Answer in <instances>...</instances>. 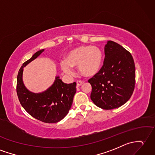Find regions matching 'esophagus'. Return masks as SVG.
Instances as JSON below:
<instances>
[{
	"label": "esophagus",
	"instance_id": "obj_1",
	"mask_svg": "<svg viewBox=\"0 0 155 155\" xmlns=\"http://www.w3.org/2000/svg\"><path fill=\"white\" fill-rule=\"evenodd\" d=\"M82 83H83V81H77V86L78 87V86H81V85L82 84Z\"/></svg>",
	"mask_w": 155,
	"mask_h": 155
}]
</instances>
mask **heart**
Wrapping results in <instances>:
<instances>
[{
    "instance_id": "heart-1",
    "label": "heart",
    "mask_w": 155,
    "mask_h": 155,
    "mask_svg": "<svg viewBox=\"0 0 155 155\" xmlns=\"http://www.w3.org/2000/svg\"><path fill=\"white\" fill-rule=\"evenodd\" d=\"M103 63L102 50L97 46H79L67 54L61 67L68 74L73 73L71 67H78L84 77H92L101 69Z\"/></svg>"
}]
</instances>
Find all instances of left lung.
Here are the masks:
<instances>
[{
	"label": "left lung",
	"instance_id": "left-lung-1",
	"mask_svg": "<svg viewBox=\"0 0 155 155\" xmlns=\"http://www.w3.org/2000/svg\"><path fill=\"white\" fill-rule=\"evenodd\" d=\"M105 58L98 73L90 78L91 98L104 110L117 108L126 103L134 92L135 67L131 54L117 43L107 41Z\"/></svg>",
	"mask_w": 155,
	"mask_h": 155
}]
</instances>
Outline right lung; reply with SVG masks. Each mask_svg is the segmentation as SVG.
Returning <instances> with one entry per match:
<instances>
[{
	"mask_svg": "<svg viewBox=\"0 0 155 155\" xmlns=\"http://www.w3.org/2000/svg\"><path fill=\"white\" fill-rule=\"evenodd\" d=\"M44 51L39 50L23 63L18 73L16 92L21 106L30 116L44 123L53 124L63 120L69 112L77 91V83L65 84L56 77L54 83L45 91L41 93L29 91L22 81L24 67Z\"/></svg>",
	"mask_w": 155,
	"mask_h": 155,
	"instance_id": "right-lung-1",
	"label": "right lung"
}]
</instances>
